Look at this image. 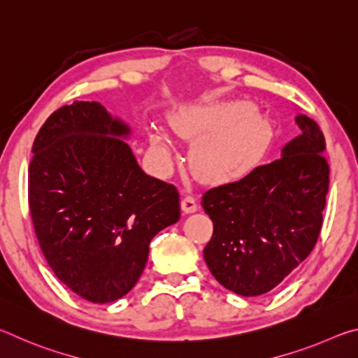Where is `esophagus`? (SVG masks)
<instances>
[{
	"label": "esophagus",
	"mask_w": 358,
	"mask_h": 358,
	"mask_svg": "<svg viewBox=\"0 0 358 358\" xmlns=\"http://www.w3.org/2000/svg\"><path fill=\"white\" fill-rule=\"evenodd\" d=\"M181 210H183V213L189 215V213H196L197 211V203H196V199L192 196H185L181 199Z\"/></svg>",
	"instance_id": "1"
}]
</instances>
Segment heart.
<instances>
[{
  "label": "heart",
  "mask_w": 358,
  "mask_h": 358,
  "mask_svg": "<svg viewBox=\"0 0 358 358\" xmlns=\"http://www.w3.org/2000/svg\"><path fill=\"white\" fill-rule=\"evenodd\" d=\"M248 101L210 107L185 108L177 117L178 134L194 143L191 171L207 185L234 183L256 166L265 142V124ZM151 164L167 175L175 164L177 150L166 131L150 132Z\"/></svg>",
  "instance_id": "b5f03b06"
}]
</instances>
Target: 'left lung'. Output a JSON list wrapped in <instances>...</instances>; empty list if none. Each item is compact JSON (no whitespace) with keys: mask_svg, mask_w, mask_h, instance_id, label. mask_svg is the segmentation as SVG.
<instances>
[{"mask_svg":"<svg viewBox=\"0 0 358 358\" xmlns=\"http://www.w3.org/2000/svg\"><path fill=\"white\" fill-rule=\"evenodd\" d=\"M300 136L281 157L245 178L203 194L213 221L203 257L216 281L243 296L270 292L313 251L329 192L325 141L317 123L296 115Z\"/></svg>","mask_w":358,"mask_h":358,"instance_id":"8db88e82","label":"left lung"}]
</instances>
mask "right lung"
I'll use <instances>...</instances> for the list:
<instances>
[{
  "label": "right lung",
  "mask_w": 358,
  "mask_h": 358,
  "mask_svg": "<svg viewBox=\"0 0 358 358\" xmlns=\"http://www.w3.org/2000/svg\"><path fill=\"white\" fill-rule=\"evenodd\" d=\"M131 128L99 102L53 112L33 143L28 203L53 273L92 303L136 286L150 241L180 220L177 187L150 177L121 138Z\"/></svg>",
  "instance_id": "obj_1"
}]
</instances>
